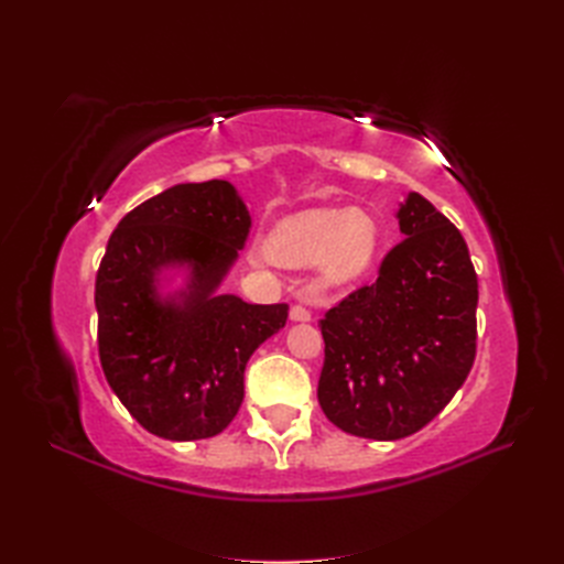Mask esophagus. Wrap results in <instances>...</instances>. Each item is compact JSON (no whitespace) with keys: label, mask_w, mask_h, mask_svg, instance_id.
Returning <instances> with one entry per match:
<instances>
[{"label":"esophagus","mask_w":564,"mask_h":564,"mask_svg":"<svg viewBox=\"0 0 564 564\" xmlns=\"http://www.w3.org/2000/svg\"><path fill=\"white\" fill-rule=\"evenodd\" d=\"M289 317H292V322H311L313 315L305 305H294V308L289 311Z\"/></svg>","instance_id":"obj_1"}]
</instances>
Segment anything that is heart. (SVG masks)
Wrapping results in <instances>:
<instances>
[{
	"mask_svg": "<svg viewBox=\"0 0 564 564\" xmlns=\"http://www.w3.org/2000/svg\"><path fill=\"white\" fill-rule=\"evenodd\" d=\"M379 253V228L360 209H308L282 218L270 230L265 249H253L256 261L292 268L319 263L324 286H346L365 278Z\"/></svg>",
	"mask_w": 564,
	"mask_h": 564,
	"instance_id": "heart-1",
	"label": "heart"
}]
</instances>
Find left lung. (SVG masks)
Segmentation results:
<instances>
[{"instance_id": "obj_1", "label": "left lung", "mask_w": 564, "mask_h": 564, "mask_svg": "<svg viewBox=\"0 0 564 564\" xmlns=\"http://www.w3.org/2000/svg\"><path fill=\"white\" fill-rule=\"evenodd\" d=\"M404 240L369 286L324 319L317 400L357 437L400 440L431 423L475 360L477 275L464 235L419 193L398 209Z\"/></svg>"}]
</instances>
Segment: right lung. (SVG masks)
Returning a JSON list of instances; mask_svg holds the SVG:
<instances>
[{"label":"right lung","instance_id":"add662e5","mask_svg":"<svg viewBox=\"0 0 564 564\" xmlns=\"http://www.w3.org/2000/svg\"><path fill=\"white\" fill-rule=\"evenodd\" d=\"M249 228L235 185L207 181L145 199L110 235L96 275L100 367L152 435L187 442L228 429L249 357L284 327L286 303L216 292ZM172 267L188 272L186 284L162 295L159 278Z\"/></svg>","mask_w":564,"mask_h":564}]
</instances>
